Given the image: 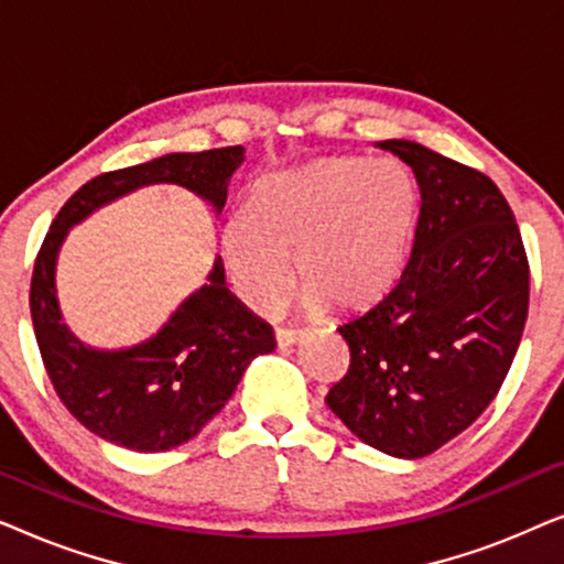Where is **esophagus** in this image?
Listing matches in <instances>:
<instances>
[{
	"mask_svg": "<svg viewBox=\"0 0 564 564\" xmlns=\"http://www.w3.org/2000/svg\"><path fill=\"white\" fill-rule=\"evenodd\" d=\"M276 344L280 346H295L305 338V330H297V328H276Z\"/></svg>",
	"mask_w": 564,
	"mask_h": 564,
	"instance_id": "1",
	"label": "esophagus"
}]
</instances>
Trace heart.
I'll use <instances>...</instances> for the list:
<instances>
[{
	"label": "heart",
	"mask_w": 564,
	"mask_h": 564,
	"mask_svg": "<svg viewBox=\"0 0 564 564\" xmlns=\"http://www.w3.org/2000/svg\"><path fill=\"white\" fill-rule=\"evenodd\" d=\"M419 189L395 159L326 156L264 176L249 213L220 228V259L238 300L276 313L295 290L305 305L359 313L388 295L411 241Z\"/></svg>",
	"instance_id": "heart-1"
}]
</instances>
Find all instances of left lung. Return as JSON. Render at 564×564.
<instances>
[{
	"label": "left lung",
	"mask_w": 564,
	"mask_h": 564,
	"mask_svg": "<svg viewBox=\"0 0 564 564\" xmlns=\"http://www.w3.org/2000/svg\"><path fill=\"white\" fill-rule=\"evenodd\" d=\"M377 145L413 169L421 215L395 288L338 328L351 365L326 403L365 444L419 459L498 395L527 323L529 261L492 180L415 141Z\"/></svg>",
	"instance_id": "left-lung-1"
}]
</instances>
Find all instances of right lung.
I'll list each match as a JSON object with an SVG mask.
<instances>
[{"label":"right lung","mask_w":564,"mask_h":564,"mask_svg":"<svg viewBox=\"0 0 564 564\" xmlns=\"http://www.w3.org/2000/svg\"><path fill=\"white\" fill-rule=\"evenodd\" d=\"M243 153V145L166 153L99 174L68 197L37 251L30 313L45 372L68 413L105 442L133 452H166L189 442L223 411L251 359L274 351V330L228 290L226 269L215 259L203 288L182 300L151 338L128 349H95L61 315V246L99 207L149 184H180L220 215Z\"/></svg>","instance_id":"add662e5"}]
</instances>
